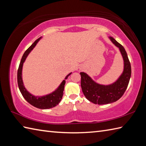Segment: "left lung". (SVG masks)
I'll list each match as a JSON object with an SVG mask.
<instances>
[{"label": "left lung", "instance_id": "obj_1", "mask_svg": "<svg viewBox=\"0 0 146 146\" xmlns=\"http://www.w3.org/2000/svg\"><path fill=\"white\" fill-rule=\"evenodd\" d=\"M111 41L119 48L123 60V71L116 82L108 85L95 82L87 74L81 72L82 92L88 100L95 104L104 105L113 103L119 100L125 92L131 76V66L124 48L112 37Z\"/></svg>", "mask_w": 146, "mask_h": 146}]
</instances>
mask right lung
<instances>
[{
	"instance_id": "1",
	"label": "right lung",
	"mask_w": 146,
	"mask_h": 146,
	"mask_svg": "<svg viewBox=\"0 0 146 146\" xmlns=\"http://www.w3.org/2000/svg\"><path fill=\"white\" fill-rule=\"evenodd\" d=\"M41 38H39L38 39H36L34 42L33 44L25 51L23 57H22L17 70V83L21 94L23 95V97L25 98V100L28 103L36 108H41V109H48V108H52L56 106L60 102L63 95L64 85L65 83H66L65 80L68 78V77L71 75V73L68 74L66 76V78L62 82L60 85L58 86V88L50 94L42 96V97H35V96L31 94L29 92L27 91V90L24 87L23 78H22V70H23V63L25 61L27 55L29 54V52L31 51V50H33V49L35 47L37 43L38 42Z\"/></svg>"
}]
</instances>
